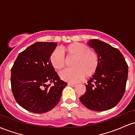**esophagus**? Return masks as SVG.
Instances as JSON below:
<instances>
[{"label":"esophagus","mask_w":135,"mask_h":135,"mask_svg":"<svg viewBox=\"0 0 135 135\" xmlns=\"http://www.w3.org/2000/svg\"><path fill=\"white\" fill-rule=\"evenodd\" d=\"M68 84H69V86H72V87H75V86H77L76 84H74V83H68Z\"/></svg>","instance_id":"obj_1"}]
</instances>
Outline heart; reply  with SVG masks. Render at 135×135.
<instances>
[{
	"label": "heart",
	"mask_w": 135,
	"mask_h": 135,
	"mask_svg": "<svg viewBox=\"0 0 135 135\" xmlns=\"http://www.w3.org/2000/svg\"><path fill=\"white\" fill-rule=\"evenodd\" d=\"M66 58H74L71 66L61 74V79L70 83L80 81L84 76L86 78L92 77L97 72L99 66L98 54L87 45L79 42H74L62 47ZM51 65L56 70L61 72L66 66V61L62 54L58 50L53 51L49 56Z\"/></svg>",
	"instance_id": "b5f03b06"
}]
</instances>
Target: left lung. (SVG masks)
<instances>
[{
    "label": "left lung",
    "instance_id": "1",
    "mask_svg": "<svg viewBox=\"0 0 135 135\" xmlns=\"http://www.w3.org/2000/svg\"><path fill=\"white\" fill-rule=\"evenodd\" d=\"M88 43L98 55L99 66L86 84V91L80 101L92 110H107L118 104L124 94L128 64L117 48L97 39Z\"/></svg>",
    "mask_w": 135,
    "mask_h": 135
}]
</instances>
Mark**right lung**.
I'll use <instances>...</instances> for the list:
<instances>
[{
    "instance_id": "right-lung-1",
    "label": "right lung",
    "mask_w": 135,
    "mask_h": 135,
    "mask_svg": "<svg viewBox=\"0 0 135 135\" xmlns=\"http://www.w3.org/2000/svg\"><path fill=\"white\" fill-rule=\"evenodd\" d=\"M56 46V42H35L20 52L14 63L12 92L17 103L27 110L37 114L51 110L58 104L67 85L49 61Z\"/></svg>"
}]
</instances>
